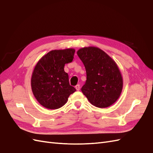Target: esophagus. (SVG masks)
I'll return each mask as SVG.
<instances>
[{
  "label": "esophagus",
  "mask_w": 153,
  "mask_h": 153,
  "mask_svg": "<svg viewBox=\"0 0 153 153\" xmlns=\"http://www.w3.org/2000/svg\"><path fill=\"white\" fill-rule=\"evenodd\" d=\"M75 88H76V91H79V90H80V85H77L76 87H75Z\"/></svg>",
  "instance_id": "1"
}]
</instances>
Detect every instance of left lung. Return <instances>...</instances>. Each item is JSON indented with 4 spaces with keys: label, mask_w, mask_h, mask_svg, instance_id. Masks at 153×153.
Returning a JSON list of instances; mask_svg holds the SVG:
<instances>
[{
    "label": "left lung",
    "mask_w": 153,
    "mask_h": 153,
    "mask_svg": "<svg viewBox=\"0 0 153 153\" xmlns=\"http://www.w3.org/2000/svg\"><path fill=\"white\" fill-rule=\"evenodd\" d=\"M77 54L87 72L82 92L94 106L110 107L118 100L123 89V77L116 62L96 46L81 48Z\"/></svg>",
    "instance_id": "left-lung-1"
}]
</instances>
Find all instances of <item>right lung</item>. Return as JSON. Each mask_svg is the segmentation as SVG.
<instances>
[{
  "label": "right lung",
  "mask_w": 153,
  "mask_h": 153,
  "mask_svg": "<svg viewBox=\"0 0 153 153\" xmlns=\"http://www.w3.org/2000/svg\"><path fill=\"white\" fill-rule=\"evenodd\" d=\"M76 50H53L43 56L33 69L31 87L33 94L42 106L57 109L68 101L76 91L70 86L65 65L72 62Z\"/></svg>",
  "instance_id": "obj_1"
}]
</instances>
